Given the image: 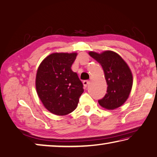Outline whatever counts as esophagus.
Here are the masks:
<instances>
[{
    "mask_svg": "<svg viewBox=\"0 0 157 157\" xmlns=\"http://www.w3.org/2000/svg\"><path fill=\"white\" fill-rule=\"evenodd\" d=\"M88 83H89V81H88V80H84V81H83V84H84V87H86L87 85L88 84Z\"/></svg>",
    "mask_w": 157,
    "mask_h": 157,
    "instance_id": "esophagus-1",
    "label": "esophagus"
}]
</instances>
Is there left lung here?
Listing matches in <instances>:
<instances>
[{
  "instance_id": "1",
  "label": "left lung",
  "mask_w": 157,
  "mask_h": 157,
  "mask_svg": "<svg viewBox=\"0 0 157 157\" xmlns=\"http://www.w3.org/2000/svg\"><path fill=\"white\" fill-rule=\"evenodd\" d=\"M88 54L101 64L108 85L106 94L98 100L99 105L108 110L120 107L127 100L132 86L129 67L119 54L112 51L101 53L90 51Z\"/></svg>"
}]
</instances>
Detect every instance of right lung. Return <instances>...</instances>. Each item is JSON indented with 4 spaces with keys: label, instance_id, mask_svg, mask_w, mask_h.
Instances as JSON below:
<instances>
[{
    "label": "right lung",
    "instance_id": "add662e5",
    "mask_svg": "<svg viewBox=\"0 0 157 157\" xmlns=\"http://www.w3.org/2000/svg\"><path fill=\"white\" fill-rule=\"evenodd\" d=\"M76 53H54L42 61L37 71L36 88L47 109L56 115H66L78 106L84 92L78 74L71 70Z\"/></svg>",
    "mask_w": 157,
    "mask_h": 157
}]
</instances>
